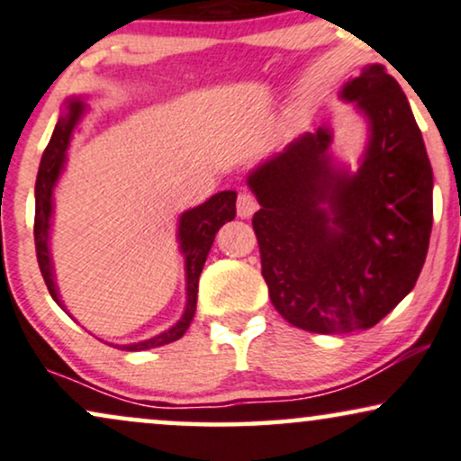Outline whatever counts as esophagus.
<instances>
[{
	"mask_svg": "<svg viewBox=\"0 0 461 461\" xmlns=\"http://www.w3.org/2000/svg\"><path fill=\"white\" fill-rule=\"evenodd\" d=\"M257 209H258L257 196L248 190L240 192V196H237V213H240L241 218H249V215L257 212Z\"/></svg>",
	"mask_w": 461,
	"mask_h": 461,
	"instance_id": "1",
	"label": "esophagus"
}]
</instances>
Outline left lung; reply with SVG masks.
<instances>
[{"mask_svg": "<svg viewBox=\"0 0 461 461\" xmlns=\"http://www.w3.org/2000/svg\"><path fill=\"white\" fill-rule=\"evenodd\" d=\"M342 95L372 123L359 173L331 167V134L318 128L248 179L260 203L252 229L271 303L312 333L383 321L417 284L434 220L431 164L395 78L367 66Z\"/></svg>", "mask_w": 461, "mask_h": 461, "instance_id": "left-lung-1", "label": "left lung"}]
</instances>
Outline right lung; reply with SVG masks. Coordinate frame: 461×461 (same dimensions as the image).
I'll list each match as a JSON object with an SVG mask.
<instances>
[{
    "label": "right lung",
    "instance_id": "right-lung-1",
    "mask_svg": "<svg viewBox=\"0 0 461 461\" xmlns=\"http://www.w3.org/2000/svg\"><path fill=\"white\" fill-rule=\"evenodd\" d=\"M83 113L81 100L70 102V111L68 115L59 117L57 122L55 132L50 136L47 149L42 153V160H40L38 177H36V218H33V241H36V257L40 274L44 277L50 297L61 305L59 297H57V288L53 282V267H50L49 258V218H50V194H53V185L59 175L61 164H64L68 143H70L72 130L77 126L78 117ZM237 194L232 190L220 192L209 198L207 203L198 204V207L190 209L181 215L179 221V240L181 249L185 254V276H187V305L185 314L181 321L168 331H164L156 338L147 339V342L122 346L126 350H145V348H156V346H164L179 339L181 335L187 331L192 318L196 312V294H198V277L207 260L209 249L215 240V232L220 230L221 224L230 221L235 218Z\"/></svg>",
    "mask_w": 461,
    "mask_h": 461
}]
</instances>
